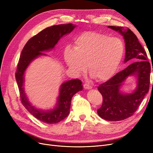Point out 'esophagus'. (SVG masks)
I'll list each match as a JSON object with an SVG mask.
<instances>
[{"instance_id":"esophagus-1","label":"esophagus","mask_w":153,"mask_h":153,"mask_svg":"<svg viewBox=\"0 0 153 153\" xmlns=\"http://www.w3.org/2000/svg\"><path fill=\"white\" fill-rule=\"evenodd\" d=\"M84 89H92V86L89 85V84H85L84 85Z\"/></svg>"}]
</instances>
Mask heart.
Masks as SVG:
<instances>
[{"label":"heart","mask_w":153,"mask_h":153,"mask_svg":"<svg viewBox=\"0 0 153 153\" xmlns=\"http://www.w3.org/2000/svg\"><path fill=\"white\" fill-rule=\"evenodd\" d=\"M124 53L121 39L88 31L75 38L73 48H65L64 59L69 69L77 75L85 73L88 64L91 75L103 81L116 72Z\"/></svg>","instance_id":"b5f03b06"}]
</instances>
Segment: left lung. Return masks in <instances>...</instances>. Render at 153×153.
Segmentation results:
<instances>
[{
  "label": "left lung",
  "mask_w": 153,
  "mask_h": 153,
  "mask_svg": "<svg viewBox=\"0 0 153 153\" xmlns=\"http://www.w3.org/2000/svg\"><path fill=\"white\" fill-rule=\"evenodd\" d=\"M108 27L123 36L126 43L124 62L129 60L136 61L98 88L103 96L102 105L97 110L98 115L106 121H119L132 116L149 92L151 64L147 61L146 50L130 29L123 30V27ZM131 75L137 76V89L133 94H123L119 91L120 87L127 77Z\"/></svg>",
  "instance_id": "obj_1"
}]
</instances>
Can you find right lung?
<instances>
[{
    "label": "right lung",
    "mask_w": 153,
    "mask_h": 153,
    "mask_svg": "<svg viewBox=\"0 0 153 153\" xmlns=\"http://www.w3.org/2000/svg\"><path fill=\"white\" fill-rule=\"evenodd\" d=\"M76 26L73 24L53 25L41 30L27 41L23 48L18 61L15 78L20 92L21 102L29 112L39 121L47 124H55L65 119L69 114L72 97L82 91V82L74 79L64 82L61 86L57 106L52 110L36 108L28 101L24 89V73L29 64L39 55H45L41 52L54 48L62 37L70 32Z\"/></svg>",
    "instance_id": "1"
}]
</instances>
